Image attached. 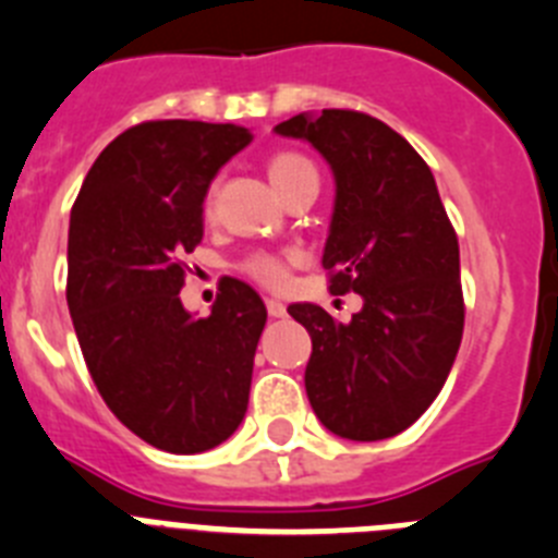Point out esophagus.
I'll return each mask as SVG.
<instances>
[{"mask_svg":"<svg viewBox=\"0 0 558 558\" xmlns=\"http://www.w3.org/2000/svg\"><path fill=\"white\" fill-rule=\"evenodd\" d=\"M265 307H268L270 318H284V315H288V307H284L279 299H268V302H265Z\"/></svg>","mask_w":558,"mask_h":558,"instance_id":"34e87169","label":"esophagus"}]
</instances>
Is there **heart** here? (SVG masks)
<instances>
[{
	"label": "heart",
	"instance_id": "heart-1",
	"mask_svg": "<svg viewBox=\"0 0 558 558\" xmlns=\"http://www.w3.org/2000/svg\"><path fill=\"white\" fill-rule=\"evenodd\" d=\"M268 179L270 184L276 186L279 195H284L288 190H293L299 181L304 179H318L315 175V167L310 165L304 156L293 150H282V153H274L268 159ZM211 206V195H209V204ZM243 270L256 279V282L268 284V288H276V284H282L288 279V263H284L282 256L276 254H265V251H256V254L245 256Z\"/></svg>",
	"mask_w": 558,
	"mask_h": 558
}]
</instances>
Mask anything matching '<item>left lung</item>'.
Returning <instances> with one entry per match:
<instances>
[{
	"mask_svg": "<svg viewBox=\"0 0 558 558\" xmlns=\"http://www.w3.org/2000/svg\"><path fill=\"white\" fill-rule=\"evenodd\" d=\"M304 140L335 175L324 268L335 295L363 299L340 324L318 304L288 313L313 338L304 388L322 425L379 441L430 408L463 335L458 236L425 159L386 122L347 108L274 128Z\"/></svg>",
	"mask_w": 558,
	"mask_h": 558,
	"instance_id": "8db88e82",
	"label": "left lung"
}]
</instances>
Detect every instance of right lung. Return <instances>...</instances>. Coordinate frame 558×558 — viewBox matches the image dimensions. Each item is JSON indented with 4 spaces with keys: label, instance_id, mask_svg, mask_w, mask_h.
I'll return each mask as SVG.
<instances>
[{
    "label": "right lung",
    "instance_id": "obj_1",
    "mask_svg": "<svg viewBox=\"0 0 558 558\" xmlns=\"http://www.w3.org/2000/svg\"><path fill=\"white\" fill-rule=\"evenodd\" d=\"M248 128L142 122L88 170L69 218L66 304L97 391L131 433L175 456L223 445L248 411L268 310L226 279L206 318L181 304L204 198Z\"/></svg>",
    "mask_w": 558,
    "mask_h": 558
}]
</instances>
